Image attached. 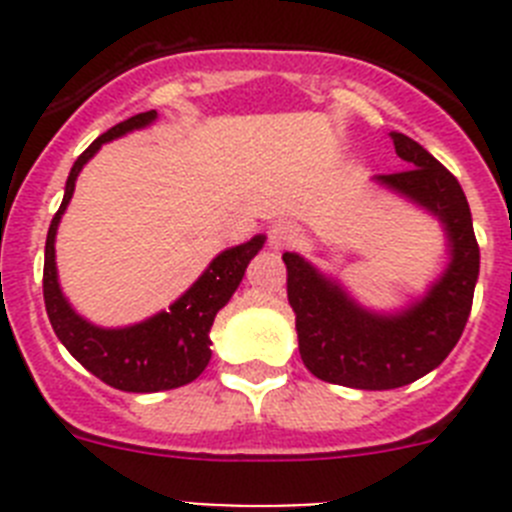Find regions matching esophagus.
Segmentation results:
<instances>
[{
	"mask_svg": "<svg viewBox=\"0 0 512 512\" xmlns=\"http://www.w3.org/2000/svg\"><path fill=\"white\" fill-rule=\"evenodd\" d=\"M297 241H300V228L289 223V220H279V223L269 225V246L274 251H287Z\"/></svg>",
	"mask_w": 512,
	"mask_h": 512,
	"instance_id": "34e87169",
	"label": "esophagus"
}]
</instances>
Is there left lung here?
<instances>
[{"label":"left lung","instance_id":"obj_1","mask_svg":"<svg viewBox=\"0 0 512 512\" xmlns=\"http://www.w3.org/2000/svg\"><path fill=\"white\" fill-rule=\"evenodd\" d=\"M390 138L408 169L382 174L379 182L436 212L449 230L454 259L431 295L405 315L379 318L356 307L300 256L284 253L302 361L323 382L356 390H395L436 369L464 333L479 274L472 212L459 179L408 135Z\"/></svg>","mask_w":512,"mask_h":512}]
</instances>
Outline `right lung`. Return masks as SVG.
<instances>
[{"label":"right lung","instance_id":"add662e5","mask_svg":"<svg viewBox=\"0 0 512 512\" xmlns=\"http://www.w3.org/2000/svg\"><path fill=\"white\" fill-rule=\"evenodd\" d=\"M156 117V110L140 112L128 117L125 122L99 135L87 151L81 153L71 166L66 194L53 215L48 238H45V264H43V300L48 320L56 330L58 341L69 348V354L79 361L84 369L122 392H158L174 390L189 384L192 379L205 372L210 364V328L217 310L233 297L246 271L248 261L264 246V235H256L243 246L220 253L202 274L187 295L179 297L166 312H158L156 318L146 323L122 330H102L81 320L69 302L63 300L61 287L56 279V228L63 210L69 205L76 187V176L81 166L99 151L102 143L128 133V130L143 128Z\"/></svg>","mask_w":512,"mask_h":512}]
</instances>
